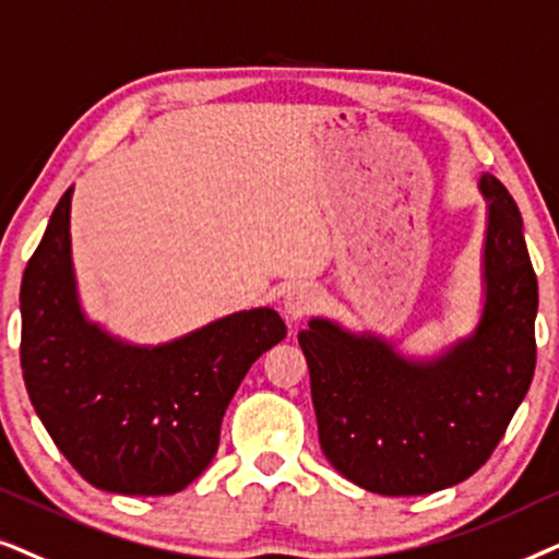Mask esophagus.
<instances>
[{
	"label": "esophagus",
	"instance_id": "obj_1",
	"mask_svg": "<svg viewBox=\"0 0 559 559\" xmlns=\"http://www.w3.org/2000/svg\"><path fill=\"white\" fill-rule=\"evenodd\" d=\"M319 307V294L311 286H294L292 292L284 296V311L292 322L309 317L311 311Z\"/></svg>",
	"mask_w": 559,
	"mask_h": 559
}]
</instances>
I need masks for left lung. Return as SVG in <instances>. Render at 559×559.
<instances>
[{
	"label": "left lung",
	"instance_id": "1",
	"mask_svg": "<svg viewBox=\"0 0 559 559\" xmlns=\"http://www.w3.org/2000/svg\"><path fill=\"white\" fill-rule=\"evenodd\" d=\"M483 314L442 355H401L389 340L314 317L299 332L319 444L334 471L381 496L457 486L486 465L537 366L539 294L516 202L490 174Z\"/></svg>",
	"mask_w": 559,
	"mask_h": 559
}]
</instances>
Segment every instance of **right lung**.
<instances>
[{
	"label": "right lung",
	"mask_w": 559,
	"mask_h": 559,
	"mask_svg": "<svg viewBox=\"0 0 559 559\" xmlns=\"http://www.w3.org/2000/svg\"><path fill=\"white\" fill-rule=\"evenodd\" d=\"M73 186L50 214L20 286V362L56 448L94 488L170 496L206 471L237 385L286 337L278 311H235L163 345L88 322L71 260Z\"/></svg>",
	"instance_id": "obj_1"
}]
</instances>
